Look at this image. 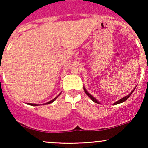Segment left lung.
<instances>
[{
	"mask_svg": "<svg viewBox=\"0 0 148 148\" xmlns=\"http://www.w3.org/2000/svg\"><path fill=\"white\" fill-rule=\"evenodd\" d=\"M84 90L85 92H86V95H88V97H90V99H92V101H94V102H95V103H100L99 102V101H98V100H97V99H96V98H95V97H93L92 95H90V93H89V92H88L87 90H86V88H85V87H84ZM134 90H135V88H134V90H132V92H131L130 93V94H129V95H127V96L124 97H123V98H122V99H119V100H118V101H116V102H115L114 103H113V105H115V104H118V103H123V102H124V101H126V100H127V99H128V98H129V97H130V96L131 95H132V92H134Z\"/></svg>",
	"mask_w": 148,
	"mask_h": 148,
	"instance_id": "left-lung-1",
	"label": "left lung"
}]
</instances>
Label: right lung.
<instances>
[{"label":"right lung","instance_id":"obj_1","mask_svg":"<svg viewBox=\"0 0 148 148\" xmlns=\"http://www.w3.org/2000/svg\"><path fill=\"white\" fill-rule=\"evenodd\" d=\"M61 94V92L60 93V94H59L58 95L57 97H55V98H54V99H53L52 100H51V101H48V102H47V103H44V105H45V104H49V103H52V102H53V101H55V100L56 99H57V98L58 97V96L59 95H60ZM27 103V104H28V105H30V106H40V105H39V104H37V103Z\"/></svg>","mask_w":148,"mask_h":148}]
</instances>
